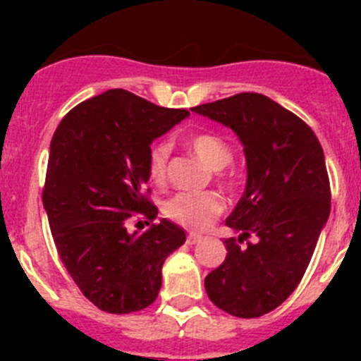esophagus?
Instances as JSON below:
<instances>
[{
  "mask_svg": "<svg viewBox=\"0 0 361 361\" xmlns=\"http://www.w3.org/2000/svg\"><path fill=\"white\" fill-rule=\"evenodd\" d=\"M202 241V235H197V234H190L187 238V243L188 245H197V243Z\"/></svg>",
  "mask_w": 361,
  "mask_h": 361,
  "instance_id": "1",
  "label": "esophagus"
}]
</instances>
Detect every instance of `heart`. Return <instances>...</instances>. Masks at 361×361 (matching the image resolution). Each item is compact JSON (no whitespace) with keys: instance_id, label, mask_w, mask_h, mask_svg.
<instances>
[{"instance_id":"heart-1","label":"heart","mask_w":361,"mask_h":361,"mask_svg":"<svg viewBox=\"0 0 361 361\" xmlns=\"http://www.w3.org/2000/svg\"><path fill=\"white\" fill-rule=\"evenodd\" d=\"M188 145L199 159L204 160L211 169H224L232 160V152L221 137L209 133H197L188 137ZM169 147L157 143L152 147L148 155V174L152 181L162 185L167 176ZM225 209L224 199L214 192H180L173 195L164 206L167 218L190 231H206L213 225L214 218Z\"/></svg>"}]
</instances>
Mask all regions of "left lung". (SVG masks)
Returning a JSON list of instances; mask_svg holds the SVG:
<instances>
[{
	"label": "left lung",
	"mask_w": 361,
	"mask_h": 361,
	"mask_svg": "<svg viewBox=\"0 0 361 361\" xmlns=\"http://www.w3.org/2000/svg\"><path fill=\"white\" fill-rule=\"evenodd\" d=\"M192 111L238 134L248 169L245 194L225 220L239 238L225 241L227 257L204 286L221 311L258 318L297 288L329 220L323 148L304 120L264 94H235ZM251 235L257 241L241 245Z\"/></svg>",
	"instance_id": "obj_1"
}]
</instances>
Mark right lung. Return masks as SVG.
I'll return each mask as SVG.
<instances>
[{
    "label": "right lung",
    "mask_w": 361,
    "mask_h": 361,
    "mask_svg": "<svg viewBox=\"0 0 361 361\" xmlns=\"http://www.w3.org/2000/svg\"><path fill=\"white\" fill-rule=\"evenodd\" d=\"M188 115L111 89L73 108L54 133L43 207L64 267L101 311L154 304L164 262L187 239L166 218L143 234L126 224L133 213L157 218L145 195L150 145Z\"/></svg>",
    "instance_id": "obj_1"
}]
</instances>
